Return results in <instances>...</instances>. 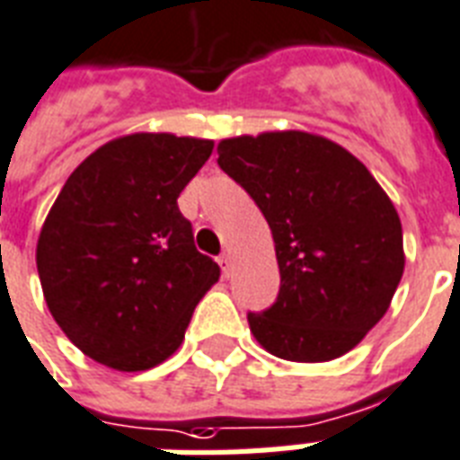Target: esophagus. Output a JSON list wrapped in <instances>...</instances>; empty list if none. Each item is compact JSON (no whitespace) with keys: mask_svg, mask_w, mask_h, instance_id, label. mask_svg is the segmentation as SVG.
<instances>
[{"mask_svg":"<svg viewBox=\"0 0 460 460\" xmlns=\"http://www.w3.org/2000/svg\"><path fill=\"white\" fill-rule=\"evenodd\" d=\"M219 265H222V272L224 274H229V267H231L229 252H222V255H219Z\"/></svg>","mask_w":460,"mask_h":460,"instance_id":"1","label":"esophagus"}]
</instances>
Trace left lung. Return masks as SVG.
I'll return each mask as SVG.
<instances>
[{"mask_svg": "<svg viewBox=\"0 0 460 460\" xmlns=\"http://www.w3.org/2000/svg\"><path fill=\"white\" fill-rule=\"evenodd\" d=\"M217 164L272 229L281 287L248 324L272 356L324 363L370 332L403 274V231L363 162L303 131L222 140Z\"/></svg>", "mask_w": 460, "mask_h": 460, "instance_id": "obj_1", "label": "left lung"}]
</instances>
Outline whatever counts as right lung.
Wrapping results in <instances>:
<instances>
[{"mask_svg":"<svg viewBox=\"0 0 460 460\" xmlns=\"http://www.w3.org/2000/svg\"><path fill=\"white\" fill-rule=\"evenodd\" d=\"M212 140L133 133L78 164L40 231L49 313L93 360L155 367L179 349L219 265L195 248L176 198Z\"/></svg>","mask_w":460,"mask_h":460,"instance_id":"obj_1","label":"right lung"}]
</instances>
